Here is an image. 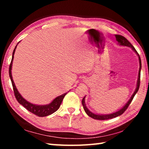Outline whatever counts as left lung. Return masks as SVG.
<instances>
[{"instance_id": "1", "label": "left lung", "mask_w": 149, "mask_h": 149, "mask_svg": "<svg viewBox=\"0 0 149 149\" xmlns=\"http://www.w3.org/2000/svg\"><path fill=\"white\" fill-rule=\"evenodd\" d=\"M115 37H116V41L118 42V44L121 45V46H125V47H128L132 48V49L135 52L136 54L138 56L139 61V70L138 79L137 81V87H136V88H135L134 93H133L132 96L131 97L130 100L127 102V103H126V104L123 106V107L121 108V109L117 111V112H115L114 113H112V114H95V113L91 112V111L88 109L87 107H86V104H85V97H84V99H83V100H82V104H83V107H84L85 112H86V114L89 116H90L91 118H93V119H95V120H104L112 119V118H116L117 116H120V115H122L123 113L126 110V109H127V107H129L130 104L132 102L133 97H134V96L135 95L136 93H137L139 88L140 75H141V60L140 56L139 55L138 52H137V50H135V49L133 47V45L131 44L130 42L128 41V40L127 39H125L124 37H123V36H122V35H115Z\"/></svg>"}]
</instances>
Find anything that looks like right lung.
Segmentation results:
<instances>
[{
  "instance_id": "right-lung-1",
  "label": "right lung",
  "mask_w": 149,
  "mask_h": 149,
  "mask_svg": "<svg viewBox=\"0 0 149 149\" xmlns=\"http://www.w3.org/2000/svg\"><path fill=\"white\" fill-rule=\"evenodd\" d=\"M19 43V42H18ZM17 43V44H18ZM15 47V49L13 51V53H12V58L11 60V63L10 64V68H9V75L10 78L12 86H13V89L14 92L15 97H16V99H17V101L20 104H22L24 107H25L26 109L31 112L33 114H35L37 116L39 117H45L47 116L53 114L54 112H56V111L60 107V104L62 102L63 99L65 97V95L67 94L66 93H64V94H62V95H60L58 97L52 100V101L49 103L48 104H45V105H38V104H32V103L29 102L26 100L24 98L22 97L21 94L19 93L18 91H17V88L15 85V84L14 82V80L12 79V62H13L14 59V55L15 53V51H16V49L17 47V45Z\"/></svg>"
}]
</instances>
